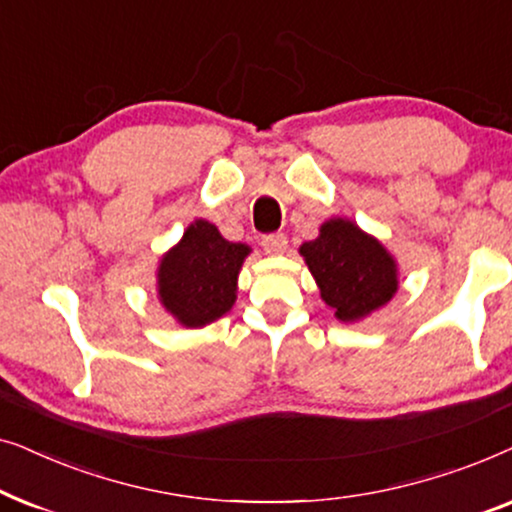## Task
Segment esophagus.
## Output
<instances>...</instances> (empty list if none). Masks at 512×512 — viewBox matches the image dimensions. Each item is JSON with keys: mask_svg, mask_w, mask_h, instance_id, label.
<instances>
[{"mask_svg": "<svg viewBox=\"0 0 512 512\" xmlns=\"http://www.w3.org/2000/svg\"><path fill=\"white\" fill-rule=\"evenodd\" d=\"M261 247H263L265 254H270V256H279V254H284V251H286V237H284L282 233L265 235L263 240H261Z\"/></svg>", "mask_w": 512, "mask_h": 512, "instance_id": "1", "label": "esophagus"}]
</instances>
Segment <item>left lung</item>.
I'll return each instance as SVG.
<instances>
[{
  "label": "left lung",
  "instance_id": "left-lung-1",
  "mask_svg": "<svg viewBox=\"0 0 512 512\" xmlns=\"http://www.w3.org/2000/svg\"><path fill=\"white\" fill-rule=\"evenodd\" d=\"M298 251L319 286L321 300L342 324L370 317L396 296V258L352 219L333 216L324 221L319 235L300 244Z\"/></svg>",
  "mask_w": 512,
  "mask_h": 512
}]
</instances>
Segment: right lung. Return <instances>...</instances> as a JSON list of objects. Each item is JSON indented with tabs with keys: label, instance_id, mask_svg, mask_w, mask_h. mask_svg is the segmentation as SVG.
<instances>
[{
	"label": "right lung",
	"instance_id": "add662e5",
	"mask_svg": "<svg viewBox=\"0 0 512 512\" xmlns=\"http://www.w3.org/2000/svg\"><path fill=\"white\" fill-rule=\"evenodd\" d=\"M249 254V244L228 242L214 223L195 219L181 240L160 256L158 303L179 326H209L235 305L237 277Z\"/></svg>",
	"mask_w": 512,
	"mask_h": 512
}]
</instances>
